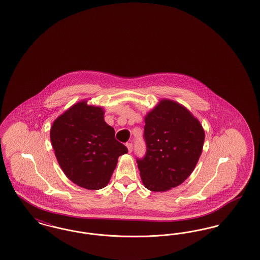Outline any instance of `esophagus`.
Segmentation results:
<instances>
[{
    "instance_id": "1",
    "label": "esophagus",
    "mask_w": 260,
    "mask_h": 260,
    "mask_svg": "<svg viewBox=\"0 0 260 260\" xmlns=\"http://www.w3.org/2000/svg\"><path fill=\"white\" fill-rule=\"evenodd\" d=\"M125 146H126V148H127V150H128V152H129V153H132V152H133L134 145H133V143H132V142H127V143L125 144Z\"/></svg>"
}]
</instances>
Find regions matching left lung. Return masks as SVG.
Masks as SVG:
<instances>
[{"label": "left lung", "instance_id": "1", "mask_svg": "<svg viewBox=\"0 0 260 260\" xmlns=\"http://www.w3.org/2000/svg\"><path fill=\"white\" fill-rule=\"evenodd\" d=\"M146 154L136 159L144 186L164 192L180 185L194 171L203 151L205 132L181 104L161 99L145 117Z\"/></svg>", "mask_w": 260, "mask_h": 260}]
</instances>
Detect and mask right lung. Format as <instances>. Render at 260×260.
I'll list each match as a JSON object with an SVG mask.
<instances>
[{"label":"right lung","instance_id":"right-lung-1","mask_svg":"<svg viewBox=\"0 0 260 260\" xmlns=\"http://www.w3.org/2000/svg\"><path fill=\"white\" fill-rule=\"evenodd\" d=\"M50 141L63 173L75 184L99 190L110 181L118 158L127 148L104 121L102 107L81 101L60 115L50 127Z\"/></svg>","mask_w":260,"mask_h":260}]
</instances>
